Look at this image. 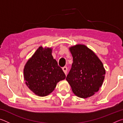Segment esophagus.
Returning a JSON list of instances; mask_svg holds the SVG:
<instances>
[{"label":"esophagus","mask_w":123,"mask_h":123,"mask_svg":"<svg viewBox=\"0 0 123 123\" xmlns=\"http://www.w3.org/2000/svg\"><path fill=\"white\" fill-rule=\"evenodd\" d=\"M62 70H63V71L64 72V74L66 75L67 73V70H68L67 67H66V66L62 68Z\"/></svg>","instance_id":"obj_1"}]
</instances>
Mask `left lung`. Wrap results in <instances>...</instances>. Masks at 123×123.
I'll use <instances>...</instances> for the list:
<instances>
[{"label": "left lung", "mask_w": 123, "mask_h": 123, "mask_svg": "<svg viewBox=\"0 0 123 123\" xmlns=\"http://www.w3.org/2000/svg\"><path fill=\"white\" fill-rule=\"evenodd\" d=\"M69 50L73 63L66 80L76 96L82 98L92 96L99 91L105 78L103 63L86 45L78 44Z\"/></svg>", "instance_id": "1"}]
</instances>
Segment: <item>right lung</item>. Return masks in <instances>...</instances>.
<instances>
[{"label":"right lung","instance_id":"add662e5","mask_svg":"<svg viewBox=\"0 0 123 123\" xmlns=\"http://www.w3.org/2000/svg\"><path fill=\"white\" fill-rule=\"evenodd\" d=\"M51 48L40 47L24 68V78L29 88L35 94L44 97L53 92L66 75L57 62L53 59Z\"/></svg>","mask_w":123,"mask_h":123}]
</instances>
